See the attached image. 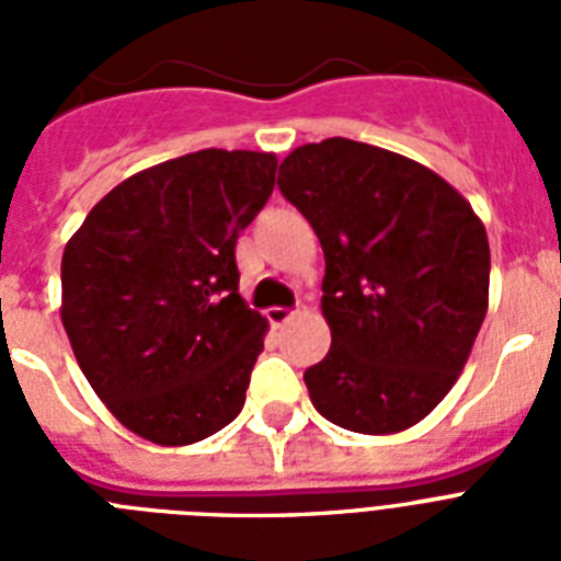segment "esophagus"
I'll use <instances>...</instances> for the list:
<instances>
[{
    "label": "esophagus",
    "mask_w": 561,
    "mask_h": 561,
    "mask_svg": "<svg viewBox=\"0 0 561 561\" xmlns=\"http://www.w3.org/2000/svg\"><path fill=\"white\" fill-rule=\"evenodd\" d=\"M267 320H271V325L282 329V325L294 320V311H290V308H279V306L267 308Z\"/></svg>",
    "instance_id": "1"
}]
</instances>
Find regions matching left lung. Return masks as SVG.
I'll use <instances>...</instances> for the list:
<instances>
[{
    "instance_id": "1",
    "label": "left lung",
    "mask_w": 561,
    "mask_h": 561,
    "mask_svg": "<svg viewBox=\"0 0 561 561\" xmlns=\"http://www.w3.org/2000/svg\"><path fill=\"white\" fill-rule=\"evenodd\" d=\"M279 192L325 255L332 350L302 375L314 408L358 434L416 425L451 390L486 317V229L431 169L343 136L290 151Z\"/></svg>"
}]
</instances>
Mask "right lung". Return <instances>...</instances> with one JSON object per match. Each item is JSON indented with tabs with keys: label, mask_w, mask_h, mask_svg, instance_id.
<instances>
[{
	"label": "right lung",
	"mask_w": 561,
	"mask_h": 561,
	"mask_svg": "<svg viewBox=\"0 0 561 561\" xmlns=\"http://www.w3.org/2000/svg\"><path fill=\"white\" fill-rule=\"evenodd\" d=\"M273 186V153L194 151L118 183L66 244L64 329L134 434L188 445L244 408L267 323L238 294L236 244Z\"/></svg>",
	"instance_id": "obj_1"
}]
</instances>
